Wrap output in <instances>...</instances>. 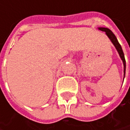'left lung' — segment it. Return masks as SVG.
Segmentation results:
<instances>
[{
    "instance_id": "8db88e82",
    "label": "left lung",
    "mask_w": 130,
    "mask_h": 130,
    "mask_svg": "<svg viewBox=\"0 0 130 130\" xmlns=\"http://www.w3.org/2000/svg\"><path fill=\"white\" fill-rule=\"evenodd\" d=\"M98 29L99 30H100V31H105V34H106V35L108 37V38L110 39V40L111 41V43L114 44V46H115V48H116V50H117V53H118V54H119V56H120V59H121V60H122V62H123V72H124V77H125V71H126V60H125V57H124V53H123V50H122V47H121V46H120V44L119 43V42H118V40H117V38H116V36L114 35V33L109 29V28H104V27H99V28H98Z\"/></svg>"
}]
</instances>
